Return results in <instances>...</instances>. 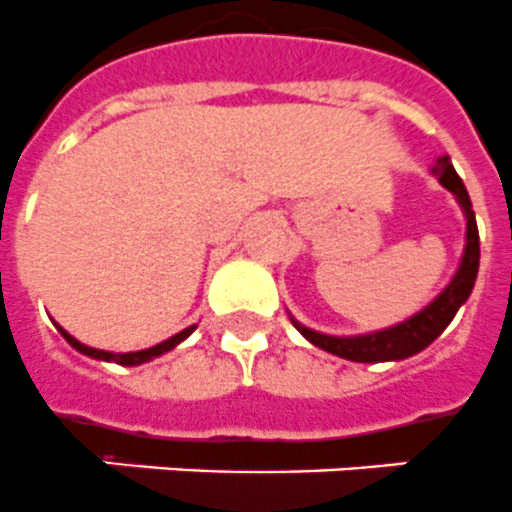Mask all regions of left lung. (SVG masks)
Returning <instances> with one entry per match:
<instances>
[{"label":"left lung","mask_w":512,"mask_h":512,"mask_svg":"<svg viewBox=\"0 0 512 512\" xmlns=\"http://www.w3.org/2000/svg\"><path fill=\"white\" fill-rule=\"evenodd\" d=\"M434 173L439 176V184L444 189H450L455 194V199L460 202L465 213V252L463 260H460V268L455 273L447 289H444L439 297L426 305L421 313H415L413 318L397 323L392 328H384V331H373V334L363 336H328L321 331H313V328L302 326L292 318L294 328L299 334L305 336L307 342L321 347V350L331 352V355H339L344 360H352V363H386V360H405L410 355H418L421 350H426L436 336L442 334L444 328L450 326V321L455 318V313L460 310L465 299L471 297L473 284H476V273H479V228H476V215H473L471 197L465 191L463 181L452 168L450 157H439L436 160Z\"/></svg>","instance_id":"8db88e82"}]
</instances>
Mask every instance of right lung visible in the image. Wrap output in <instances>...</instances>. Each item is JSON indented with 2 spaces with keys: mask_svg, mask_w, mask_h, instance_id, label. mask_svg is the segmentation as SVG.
I'll use <instances>...</instances> for the list:
<instances>
[{
  "mask_svg": "<svg viewBox=\"0 0 512 512\" xmlns=\"http://www.w3.org/2000/svg\"><path fill=\"white\" fill-rule=\"evenodd\" d=\"M60 328V326H57ZM197 326H189L184 328L181 334L176 336H170V339H165V342L155 344V347H149V350H139V352H105V350H94V347H86V344H81L78 339H73V336L65 331V328H60V334L68 339L70 347H76L78 352H83V355H89V357H97V360H112V363H118V365H141V363H147V360H152V357H160L165 355V352H170L176 344H181L186 339V336L191 334Z\"/></svg>",
  "mask_w": 512,
  "mask_h": 512,
  "instance_id": "add662e5",
  "label": "right lung"
}]
</instances>
